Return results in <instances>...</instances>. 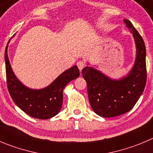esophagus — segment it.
<instances>
[{
    "label": "esophagus",
    "mask_w": 153,
    "mask_h": 153,
    "mask_svg": "<svg viewBox=\"0 0 153 153\" xmlns=\"http://www.w3.org/2000/svg\"><path fill=\"white\" fill-rule=\"evenodd\" d=\"M76 65H77L79 71H82V70L85 67V63L84 62H82V61H79V62L76 63Z\"/></svg>",
    "instance_id": "1"
}]
</instances>
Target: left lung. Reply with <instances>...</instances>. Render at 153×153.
<instances>
[{"mask_svg":"<svg viewBox=\"0 0 153 153\" xmlns=\"http://www.w3.org/2000/svg\"><path fill=\"white\" fill-rule=\"evenodd\" d=\"M136 45V59L130 72L119 79H113L100 71L86 66L82 70L87 91L94 113L110 118L130 111L144 90L146 82V47L143 38L129 20L124 19Z\"/></svg>","mask_w":153,"mask_h":153,"instance_id":"8db88e82","label":"left lung"}]
</instances>
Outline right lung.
<instances>
[{
    "mask_svg": "<svg viewBox=\"0 0 153 153\" xmlns=\"http://www.w3.org/2000/svg\"><path fill=\"white\" fill-rule=\"evenodd\" d=\"M9 42L4 59L7 88L13 101L25 113L35 119H47L56 116L62 107L64 88L79 76L77 66L74 65L64 71L46 88L32 89L23 85L13 71L7 55Z\"/></svg>",
    "mask_w": 153,
    "mask_h": 153,
    "instance_id": "right-lung-1",
    "label": "right lung"
}]
</instances>
